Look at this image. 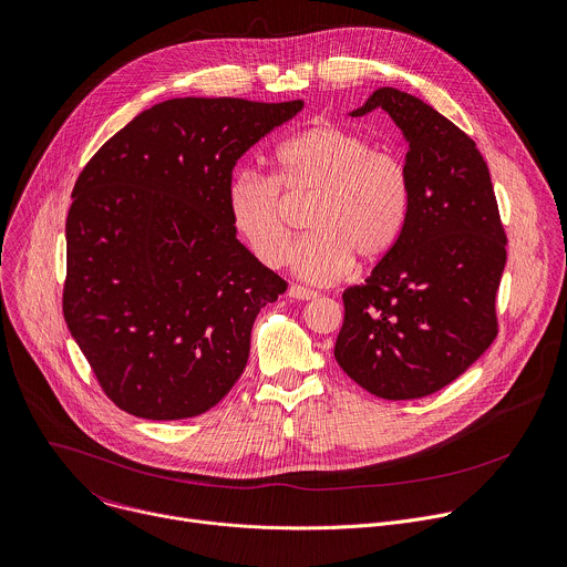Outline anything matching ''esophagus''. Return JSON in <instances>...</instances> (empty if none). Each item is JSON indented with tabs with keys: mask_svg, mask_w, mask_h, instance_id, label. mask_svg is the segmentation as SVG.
I'll return each mask as SVG.
<instances>
[{
	"mask_svg": "<svg viewBox=\"0 0 567 567\" xmlns=\"http://www.w3.org/2000/svg\"><path fill=\"white\" fill-rule=\"evenodd\" d=\"M287 296L293 298V300H316V298H318L316 291L305 289V287H300V285H291L289 291H287Z\"/></svg>",
	"mask_w": 567,
	"mask_h": 567,
	"instance_id": "1",
	"label": "esophagus"
}]
</instances>
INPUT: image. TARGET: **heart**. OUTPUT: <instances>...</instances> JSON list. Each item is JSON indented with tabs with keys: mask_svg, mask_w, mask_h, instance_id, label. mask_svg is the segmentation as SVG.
<instances>
[{
	"mask_svg": "<svg viewBox=\"0 0 567 567\" xmlns=\"http://www.w3.org/2000/svg\"><path fill=\"white\" fill-rule=\"evenodd\" d=\"M276 179L243 168L227 184L234 231L267 267L287 260L291 229L285 194L311 198L307 229L289 267L311 285L342 280L353 258L375 265L396 247L410 214L412 184L401 155L373 144L358 131L316 124L276 151Z\"/></svg>",
	"mask_w": 567,
	"mask_h": 567,
	"instance_id": "1",
	"label": "heart"
}]
</instances>
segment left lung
Listing matches in <instances>:
<instances>
[{
	"mask_svg": "<svg viewBox=\"0 0 567 567\" xmlns=\"http://www.w3.org/2000/svg\"><path fill=\"white\" fill-rule=\"evenodd\" d=\"M375 109L394 120L410 146V214L390 256L364 285L344 289L333 355L369 394L410 401L456 381L496 338L507 240L474 140L392 86L373 91L349 115Z\"/></svg>",
	"mask_w": 567,
	"mask_h": 567,
	"instance_id": "left-lung-1",
	"label": "left lung"
}]
</instances>
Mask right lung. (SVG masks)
<instances>
[{
    "mask_svg": "<svg viewBox=\"0 0 567 567\" xmlns=\"http://www.w3.org/2000/svg\"><path fill=\"white\" fill-rule=\"evenodd\" d=\"M305 102L175 97L84 166L66 218L64 320L104 394L148 421L194 419L240 379L285 280L236 236V162Z\"/></svg>",
    "mask_w": 567,
    "mask_h": 567,
    "instance_id": "right-lung-1",
    "label": "right lung"
}]
</instances>
